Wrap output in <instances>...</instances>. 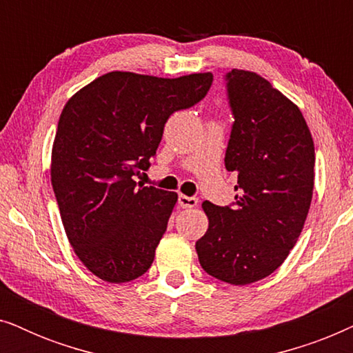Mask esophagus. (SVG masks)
Instances as JSON below:
<instances>
[{"label":"esophagus","instance_id":"1","mask_svg":"<svg viewBox=\"0 0 353 353\" xmlns=\"http://www.w3.org/2000/svg\"><path fill=\"white\" fill-rule=\"evenodd\" d=\"M178 205L183 207V209H191V207L197 205V197L180 194L178 196Z\"/></svg>","mask_w":353,"mask_h":353}]
</instances>
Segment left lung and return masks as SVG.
Returning <instances> with one entry per match:
<instances>
[{
	"label": "left lung",
	"instance_id": "left-lung-1",
	"mask_svg": "<svg viewBox=\"0 0 353 353\" xmlns=\"http://www.w3.org/2000/svg\"><path fill=\"white\" fill-rule=\"evenodd\" d=\"M233 114L225 167L238 176L234 202L205 201L209 230L196 243L201 267L244 286L267 278L297 243L310 209L315 148L299 108L262 77L225 75Z\"/></svg>",
	"mask_w": 353,
	"mask_h": 353
}]
</instances>
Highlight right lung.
Returning a JSON list of instances; mask_svg holds the SVG:
<instances>
[{
	"label": "right lung",
	"mask_w": 353,
	"mask_h": 353,
	"mask_svg": "<svg viewBox=\"0 0 353 353\" xmlns=\"http://www.w3.org/2000/svg\"><path fill=\"white\" fill-rule=\"evenodd\" d=\"M214 75L159 79L109 72L67 101L52 146L51 183L69 243L109 283L152 265L176 192L134 181L151 165L173 112L205 98Z\"/></svg>",
	"instance_id": "obj_1"
}]
</instances>
